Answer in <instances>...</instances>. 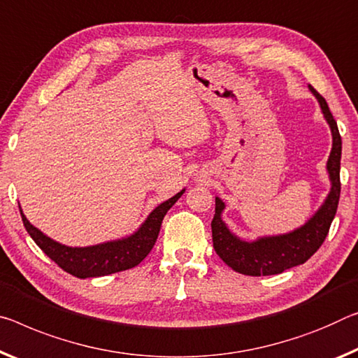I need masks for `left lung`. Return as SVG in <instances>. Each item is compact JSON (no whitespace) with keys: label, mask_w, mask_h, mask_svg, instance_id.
<instances>
[{"label":"left lung","mask_w":358,"mask_h":358,"mask_svg":"<svg viewBox=\"0 0 358 358\" xmlns=\"http://www.w3.org/2000/svg\"><path fill=\"white\" fill-rule=\"evenodd\" d=\"M309 89L319 100L323 117L327 119L328 126L331 129L333 146L327 162L331 189L322 207L312 215V218L306 221L301 228L280 236L259 237V239L252 242L242 241L241 237L232 234L221 218V213L226 207L224 202L220 197H215V217L212 220L213 248L229 268L241 272V274L253 277L274 275L306 263L320 248L328 236V231H330L334 215H336L339 194H341L339 169H341L343 141L338 124L334 121L325 99L314 90V87L309 86Z\"/></svg>","instance_id":"left-lung-1"}]
</instances>
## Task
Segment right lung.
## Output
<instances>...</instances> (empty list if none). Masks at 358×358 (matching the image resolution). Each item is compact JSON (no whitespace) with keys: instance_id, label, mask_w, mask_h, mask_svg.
<instances>
[{"instance_id":"add662e5","label":"right lung","mask_w":358,"mask_h":358,"mask_svg":"<svg viewBox=\"0 0 358 358\" xmlns=\"http://www.w3.org/2000/svg\"><path fill=\"white\" fill-rule=\"evenodd\" d=\"M183 192L185 189H181L169 201L159 203L134 234L124 237V239L97 243V245L90 247H66L64 243L55 242L35 228L27 220L20 206L19 208L25 229L36 245L68 274L79 277V279H87V277L115 274V272L126 271L140 264L155 247L166 213Z\"/></svg>"}]
</instances>
